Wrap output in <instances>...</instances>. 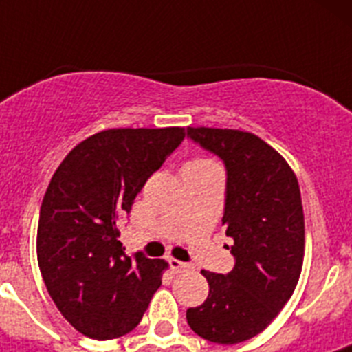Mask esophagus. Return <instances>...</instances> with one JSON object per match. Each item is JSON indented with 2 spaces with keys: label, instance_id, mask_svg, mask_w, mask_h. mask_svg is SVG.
<instances>
[{
  "label": "esophagus",
  "instance_id": "obj_1",
  "mask_svg": "<svg viewBox=\"0 0 352 352\" xmlns=\"http://www.w3.org/2000/svg\"><path fill=\"white\" fill-rule=\"evenodd\" d=\"M167 263H169L170 270H173L174 273L185 272V270H188V268H190V264H188V263H183V261L174 259V257H169V259H167Z\"/></svg>",
  "mask_w": 352,
  "mask_h": 352
}]
</instances>
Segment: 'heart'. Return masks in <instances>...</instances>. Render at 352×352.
Returning <instances> with one entry per match:
<instances>
[{"mask_svg": "<svg viewBox=\"0 0 352 352\" xmlns=\"http://www.w3.org/2000/svg\"><path fill=\"white\" fill-rule=\"evenodd\" d=\"M192 164H208V160H203V158H199V160H194Z\"/></svg>", "mask_w": 352, "mask_h": 352, "instance_id": "1", "label": "heart"}]
</instances>
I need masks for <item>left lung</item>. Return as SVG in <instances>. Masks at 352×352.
Wrapping results in <instances>:
<instances>
[{"instance_id": "left-lung-1", "label": "left lung", "mask_w": 352, "mask_h": 352, "mask_svg": "<svg viewBox=\"0 0 352 352\" xmlns=\"http://www.w3.org/2000/svg\"><path fill=\"white\" fill-rule=\"evenodd\" d=\"M186 138L226 166L222 223L234 241V268L201 272L210 294L186 310V322L204 340L239 344L259 335L296 289L305 254L300 185L282 155L254 133L188 126Z\"/></svg>"}]
</instances>
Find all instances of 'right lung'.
<instances>
[{"mask_svg": "<svg viewBox=\"0 0 352 352\" xmlns=\"http://www.w3.org/2000/svg\"><path fill=\"white\" fill-rule=\"evenodd\" d=\"M185 129H111L79 142L43 195L36 256L58 310L77 331L109 340L141 322L167 270L164 259L125 254L118 223Z\"/></svg>", "mask_w": 352, "mask_h": 352, "instance_id": "add662e5", "label": "right lung"}]
</instances>
